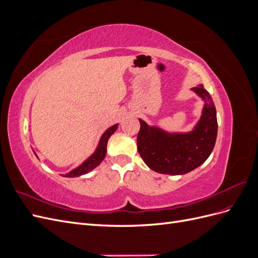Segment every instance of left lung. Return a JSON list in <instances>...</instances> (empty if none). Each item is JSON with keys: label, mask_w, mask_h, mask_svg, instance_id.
<instances>
[{"label": "left lung", "mask_w": 258, "mask_h": 258, "mask_svg": "<svg viewBox=\"0 0 258 258\" xmlns=\"http://www.w3.org/2000/svg\"><path fill=\"white\" fill-rule=\"evenodd\" d=\"M191 90L204 101L199 120L188 132H168L140 118L138 151L146 166L161 174L182 175L201 166L217 137L216 110L210 93L198 85Z\"/></svg>", "instance_id": "obj_1"}]
</instances>
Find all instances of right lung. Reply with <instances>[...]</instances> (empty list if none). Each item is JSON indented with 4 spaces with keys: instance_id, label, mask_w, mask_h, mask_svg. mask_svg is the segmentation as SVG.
Here are the masks:
<instances>
[{
    "instance_id": "1",
    "label": "right lung",
    "mask_w": 258,
    "mask_h": 258,
    "mask_svg": "<svg viewBox=\"0 0 258 258\" xmlns=\"http://www.w3.org/2000/svg\"><path fill=\"white\" fill-rule=\"evenodd\" d=\"M117 128H118V123H115V124H113V126H111L110 128H107L103 132V135L101 136L96 151L93 152L87 159L83 161L79 167H76L73 170L70 171V172H68L66 174H61V175L64 176V177H77V176H81V175H84V174H87L88 172H90V171H92L93 169L97 168L100 165V163L102 162V160L104 159L105 155H106V145H107L108 139H110V137L117 130ZM34 154L37 157V155H36L35 152H34Z\"/></svg>"
}]
</instances>
